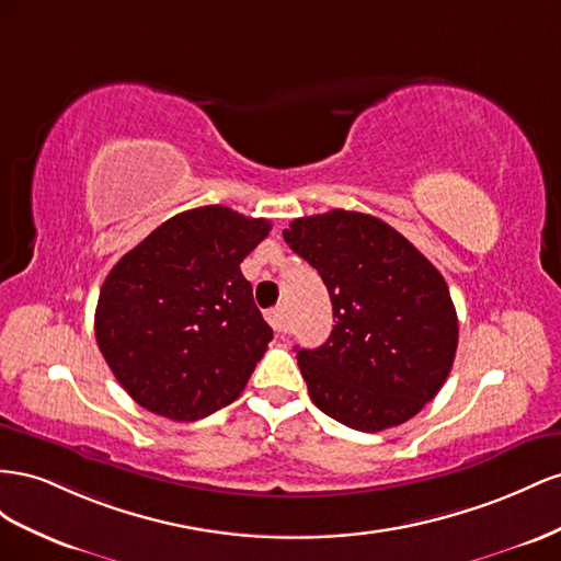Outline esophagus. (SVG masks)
I'll use <instances>...</instances> for the list:
<instances>
[{"instance_id": "obj_1", "label": "esophagus", "mask_w": 561, "mask_h": 561, "mask_svg": "<svg viewBox=\"0 0 561 561\" xmlns=\"http://www.w3.org/2000/svg\"><path fill=\"white\" fill-rule=\"evenodd\" d=\"M267 322H270V327L275 329L277 333H282L284 331V327H286V310L282 308V306H277V308H272L267 314Z\"/></svg>"}]
</instances>
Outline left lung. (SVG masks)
Here are the masks:
<instances>
[{"label": "left lung", "instance_id": "obj_1", "mask_svg": "<svg viewBox=\"0 0 561 561\" xmlns=\"http://www.w3.org/2000/svg\"><path fill=\"white\" fill-rule=\"evenodd\" d=\"M284 242L322 275L333 331L298 350L312 402L352 430L413 419L442 390L458 347V317L439 270L369 214L296 218Z\"/></svg>", "mask_w": 561, "mask_h": 561}]
</instances>
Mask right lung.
Instances as JSON below:
<instances>
[{"label": "right lung", "instance_id": "obj_1", "mask_svg": "<svg viewBox=\"0 0 561 561\" xmlns=\"http://www.w3.org/2000/svg\"><path fill=\"white\" fill-rule=\"evenodd\" d=\"M270 228L228 206H199L162 222L110 270L95 341L136 404L190 423L244 390L272 329L239 263Z\"/></svg>", "mask_w": 561, "mask_h": 561}]
</instances>
